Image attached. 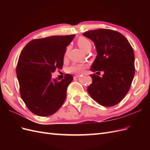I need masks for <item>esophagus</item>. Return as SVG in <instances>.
I'll list each match as a JSON object with an SVG mask.
<instances>
[{
  "instance_id": "34e87169",
  "label": "esophagus",
  "mask_w": 150,
  "mask_h": 150,
  "mask_svg": "<svg viewBox=\"0 0 150 150\" xmlns=\"http://www.w3.org/2000/svg\"><path fill=\"white\" fill-rule=\"evenodd\" d=\"M80 76H81V74H76V75L74 76V78H78V77H79Z\"/></svg>"
}]
</instances>
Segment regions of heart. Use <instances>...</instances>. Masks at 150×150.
<instances>
[{
    "instance_id": "1",
    "label": "heart",
    "mask_w": 150,
    "mask_h": 150,
    "mask_svg": "<svg viewBox=\"0 0 150 150\" xmlns=\"http://www.w3.org/2000/svg\"><path fill=\"white\" fill-rule=\"evenodd\" d=\"M78 46L84 51L88 46H91L90 41L85 38H80L78 40ZM85 66L81 64L72 65L69 68V71L71 72H76V73H83L84 71Z\"/></svg>"
}]
</instances>
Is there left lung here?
<instances>
[{
    "label": "left lung",
    "instance_id": "1",
    "mask_svg": "<svg viewBox=\"0 0 150 150\" xmlns=\"http://www.w3.org/2000/svg\"><path fill=\"white\" fill-rule=\"evenodd\" d=\"M83 35L94 42L97 52L91 71L104 72L101 78L95 74L90 75L93 81L88 92L101 105L115 106L125 97L133 79V49L125 36L115 30H92Z\"/></svg>",
    "mask_w": 150,
    "mask_h": 150
}]
</instances>
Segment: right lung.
<instances>
[{"label": "right lung", "instance_id": "obj_1", "mask_svg": "<svg viewBox=\"0 0 150 150\" xmlns=\"http://www.w3.org/2000/svg\"><path fill=\"white\" fill-rule=\"evenodd\" d=\"M75 35L34 39L22 49L16 68L17 78L21 98L34 114L51 116L64 103L73 77L67 74L58 81L52 78V73L62 68L66 47Z\"/></svg>", "mask_w": 150, "mask_h": 150}]
</instances>
